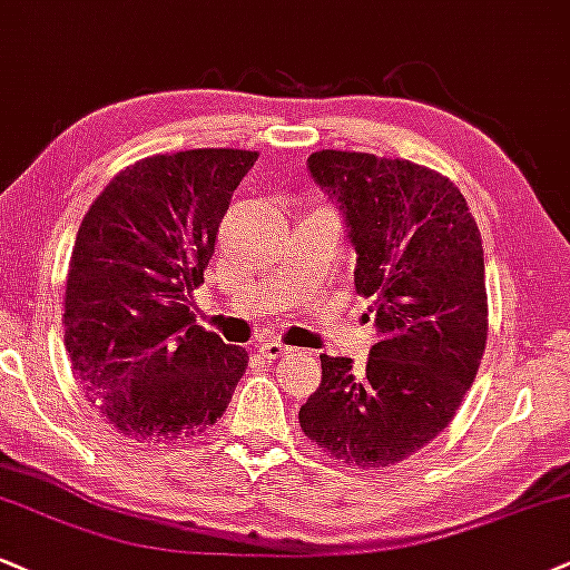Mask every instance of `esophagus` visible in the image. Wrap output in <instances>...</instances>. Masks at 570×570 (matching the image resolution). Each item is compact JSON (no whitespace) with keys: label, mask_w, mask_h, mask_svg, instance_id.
Masks as SVG:
<instances>
[{"label":"esophagus","mask_w":570,"mask_h":570,"mask_svg":"<svg viewBox=\"0 0 570 570\" xmlns=\"http://www.w3.org/2000/svg\"><path fill=\"white\" fill-rule=\"evenodd\" d=\"M258 351H262V354L266 356V360H277V356H283V354H287V348L283 341H277V338H269V341H262L258 343Z\"/></svg>","instance_id":"obj_1"}]
</instances>
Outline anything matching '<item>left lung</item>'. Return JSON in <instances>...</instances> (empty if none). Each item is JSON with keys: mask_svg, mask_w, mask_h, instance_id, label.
I'll return each instance as SVG.
<instances>
[{"mask_svg": "<svg viewBox=\"0 0 570 570\" xmlns=\"http://www.w3.org/2000/svg\"><path fill=\"white\" fill-rule=\"evenodd\" d=\"M306 166L346 222L377 343L364 370L320 356L298 423L346 465L389 468L431 444L475 381L489 333L481 232L454 181L425 166L343 150Z\"/></svg>", "mask_w": 570, "mask_h": 570, "instance_id": "obj_1", "label": "left lung"}]
</instances>
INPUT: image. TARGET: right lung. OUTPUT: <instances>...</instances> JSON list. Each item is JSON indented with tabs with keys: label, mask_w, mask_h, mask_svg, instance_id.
Instances as JSON below:
<instances>
[{
	"label": "right lung",
	"mask_w": 570,
	"mask_h": 570,
	"mask_svg": "<svg viewBox=\"0 0 570 570\" xmlns=\"http://www.w3.org/2000/svg\"><path fill=\"white\" fill-rule=\"evenodd\" d=\"M256 158L203 147L137 160L83 216L68 266L66 348L91 404L129 439L203 433L248 367L245 348L195 325L189 306Z\"/></svg>",
	"instance_id": "obj_1"
}]
</instances>
